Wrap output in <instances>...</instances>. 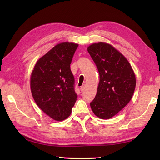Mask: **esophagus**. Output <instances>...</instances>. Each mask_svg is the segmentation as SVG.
Listing matches in <instances>:
<instances>
[{
    "label": "esophagus",
    "instance_id": "1",
    "mask_svg": "<svg viewBox=\"0 0 160 160\" xmlns=\"http://www.w3.org/2000/svg\"><path fill=\"white\" fill-rule=\"evenodd\" d=\"M85 87H86L85 84H82V85L81 86V87H80V91H83L84 89H85Z\"/></svg>",
    "mask_w": 160,
    "mask_h": 160
}]
</instances>
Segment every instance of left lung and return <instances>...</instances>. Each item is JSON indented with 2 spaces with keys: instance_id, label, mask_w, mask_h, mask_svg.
<instances>
[{
  "instance_id": "8db88e82",
  "label": "left lung",
  "mask_w": 160,
  "mask_h": 160,
  "mask_svg": "<svg viewBox=\"0 0 160 160\" xmlns=\"http://www.w3.org/2000/svg\"><path fill=\"white\" fill-rule=\"evenodd\" d=\"M100 74L97 94L90 103L97 117L107 120L131 100L136 80L127 58L109 44L93 43L87 48Z\"/></svg>"
}]
</instances>
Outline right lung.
<instances>
[{"label": "right lung", "instance_id": "right-lung-1", "mask_svg": "<svg viewBox=\"0 0 160 160\" xmlns=\"http://www.w3.org/2000/svg\"><path fill=\"white\" fill-rule=\"evenodd\" d=\"M78 44H58L37 61L31 75L33 99L44 113L56 121L69 116L78 95L70 64Z\"/></svg>", "mask_w": 160, "mask_h": 160}]
</instances>
